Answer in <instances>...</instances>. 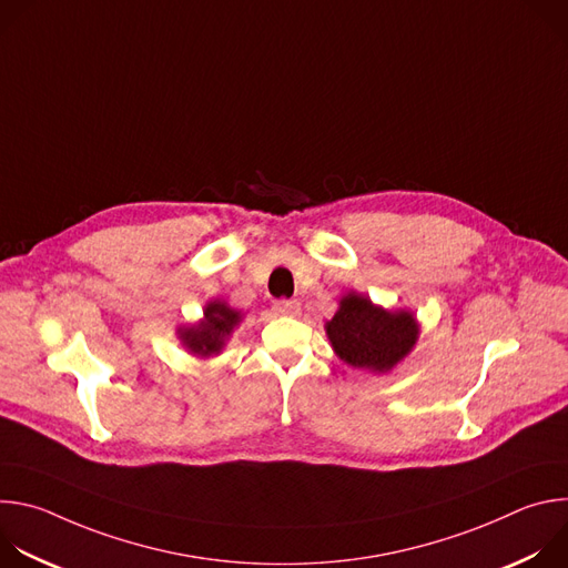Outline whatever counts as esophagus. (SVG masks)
<instances>
[{"instance_id": "obj_1", "label": "esophagus", "mask_w": 568, "mask_h": 568, "mask_svg": "<svg viewBox=\"0 0 568 568\" xmlns=\"http://www.w3.org/2000/svg\"><path fill=\"white\" fill-rule=\"evenodd\" d=\"M274 312L281 316H296V314H301V303L294 298H290V301L281 298L274 303Z\"/></svg>"}]
</instances>
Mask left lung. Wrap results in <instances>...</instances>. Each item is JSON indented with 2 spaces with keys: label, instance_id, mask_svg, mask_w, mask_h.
<instances>
[{
  "label": "left lung",
  "instance_id": "obj_1",
  "mask_svg": "<svg viewBox=\"0 0 568 568\" xmlns=\"http://www.w3.org/2000/svg\"><path fill=\"white\" fill-rule=\"evenodd\" d=\"M326 335L348 366L386 373L412 353L420 328L409 310L390 312L364 294L348 292L337 314L326 321Z\"/></svg>",
  "mask_w": 568,
  "mask_h": 568
}]
</instances>
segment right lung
Here are the masks:
<instances>
[{"instance_id":"obj_1","label":"right lung","mask_w":568,"mask_h":568,"mask_svg":"<svg viewBox=\"0 0 568 568\" xmlns=\"http://www.w3.org/2000/svg\"><path fill=\"white\" fill-rule=\"evenodd\" d=\"M237 321H240V312L231 310L222 301H211L204 307V318L191 328H182L180 339L193 355H200V357L217 355L226 337L237 326Z\"/></svg>"}]
</instances>
